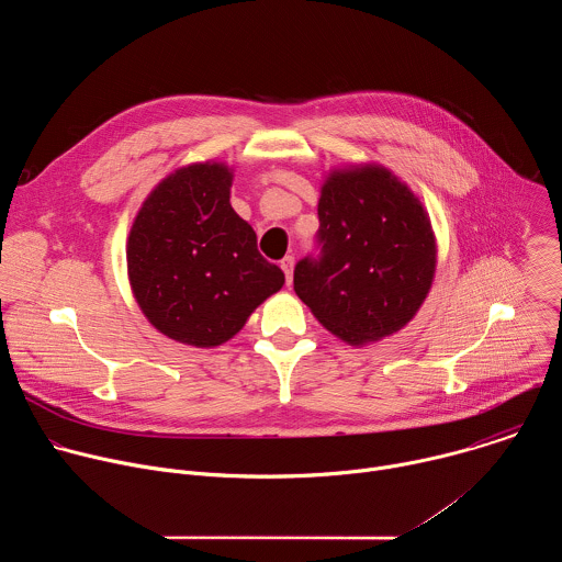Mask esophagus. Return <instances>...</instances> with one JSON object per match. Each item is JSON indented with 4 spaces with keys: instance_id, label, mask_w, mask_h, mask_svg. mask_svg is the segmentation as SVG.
Instances as JSON below:
<instances>
[{
    "instance_id": "esophagus-1",
    "label": "esophagus",
    "mask_w": 562,
    "mask_h": 562,
    "mask_svg": "<svg viewBox=\"0 0 562 562\" xmlns=\"http://www.w3.org/2000/svg\"><path fill=\"white\" fill-rule=\"evenodd\" d=\"M293 265H295L293 256H286V258L280 262V267H282V271H284V276H286V284H291V280H293Z\"/></svg>"
}]
</instances>
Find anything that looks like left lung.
I'll use <instances>...</instances> for the list:
<instances>
[{
  "mask_svg": "<svg viewBox=\"0 0 562 562\" xmlns=\"http://www.w3.org/2000/svg\"><path fill=\"white\" fill-rule=\"evenodd\" d=\"M317 217L319 256L293 271V289L317 323L353 347L407 327L438 262L418 195L380 165H351L325 178Z\"/></svg>",
  "mask_w": 562,
  "mask_h": 562,
  "instance_id": "8db88e82",
  "label": "left lung"
}]
</instances>
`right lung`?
Returning a JSON list of instances; mask_svg holds the SVG:
<instances>
[{
    "instance_id": "obj_1",
    "label": "right lung",
    "mask_w": 562,
    "mask_h": 562,
    "mask_svg": "<svg viewBox=\"0 0 562 562\" xmlns=\"http://www.w3.org/2000/svg\"><path fill=\"white\" fill-rule=\"evenodd\" d=\"M231 184L233 169L213 159L173 171L142 202L126 243L128 282L148 323L198 349L231 340L284 284L233 211Z\"/></svg>"
}]
</instances>
